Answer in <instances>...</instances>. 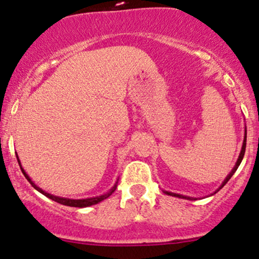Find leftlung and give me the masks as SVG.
I'll return each instance as SVG.
<instances>
[{
	"mask_svg": "<svg viewBox=\"0 0 259 259\" xmlns=\"http://www.w3.org/2000/svg\"><path fill=\"white\" fill-rule=\"evenodd\" d=\"M246 135H247V134H246V130H245V139H243V144H242V147H241V152H240V154H239V158H237V160H236V163H235V165H234V168L231 169V171L230 173L228 174V177L225 178L224 179V181H223L222 183V185L219 186V189L217 190V191H219V190L222 189L223 186L225 185V184L228 183L229 181V179H230L231 177H233L234 175V173L235 171H236V169L239 168V165H240V163H241V160H242V158H243V156H245V150H246ZM215 191V192H217ZM163 192H164L165 195H169V196H174V197H179V198H185V200H192V197H189V196H184V195H179V194H174V192H169V191H164V190H163ZM214 192V194H215Z\"/></svg>",
	"mask_w": 259,
	"mask_h": 259,
	"instance_id": "left-lung-1",
	"label": "left lung"
}]
</instances>
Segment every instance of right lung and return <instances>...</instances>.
Here are the masks:
<instances>
[{
    "label": "right lung",
    "mask_w": 259,
    "mask_h": 259,
    "mask_svg": "<svg viewBox=\"0 0 259 259\" xmlns=\"http://www.w3.org/2000/svg\"><path fill=\"white\" fill-rule=\"evenodd\" d=\"M17 159H18V163H19V165H20V169H22L23 174H24V177L26 178V180H28L29 183L31 184V186L34 187L35 190H37L38 192H41V194L46 196V197L51 198V200L56 201V202H58V203H61V204H64V206H69V207H78V208H84V207H89V206H94V204H97V203H100L101 201L106 200L107 197H109V196H111V195L113 194V192L115 191V189H117V185H118V179H117V181H115V184H114V185H113V187H112L111 190H109L108 192H106V194H103V195L96 196V197L80 198V200H74V198H65V197H59V196H55V195H51V194H49V192L44 191L42 189H40V187H38L37 185H35V183H34V181H32V180L30 179V177H29V175L25 173V170H24V169H23L22 164H20V160H19V157H18V154H17Z\"/></svg>",
    "instance_id": "right-lung-1"
}]
</instances>
